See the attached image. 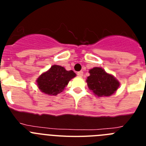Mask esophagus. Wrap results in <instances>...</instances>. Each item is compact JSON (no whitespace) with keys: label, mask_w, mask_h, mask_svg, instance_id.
Instances as JSON below:
<instances>
[{"label":"esophagus","mask_w":146,"mask_h":146,"mask_svg":"<svg viewBox=\"0 0 146 146\" xmlns=\"http://www.w3.org/2000/svg\"><path fill=\"white\" fill-rule=\"evenodd\" d=\"M77 74L78 76H79V77H82V75H83V72H82V71H80V72H78L77 73Z\"/></svg>","instance_id":"34e87169"}]
</instances>
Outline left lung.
<instances>
[{"label":"left lung","mask_w":146,"mask_h":146,"mask_svg":"<svg viewBox=\"0 0 146 146\" xmlns=\"http://www.w3.org/2000/svg\"><path fill=\"white\" fill-rule=\"evenodd\" d=\"M90 76L86 82L89 89L98 96H109L117 91L120 86L112 74H108L100 67H94L89 71Z\"/></svg>","instance_id":"1"}]
</instances>
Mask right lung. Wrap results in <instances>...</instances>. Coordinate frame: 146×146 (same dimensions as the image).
Returning <instances> with one entry per match:
<instances>
[{"label":"right lung","instance_id":"1","mask_svg":"<svg viewBox=\"0 0 146 146\" xmlns=\"http://www.w3.org/2000/svg\"><path fill=\"white\" fill-rule=\"evenodd\" d=\"M75 76L76 74L72 70L66 71L64 67L53 65L38 77L37 86L42 92L56 96L64 91L69 80Z\"/></svg>","mask_w":146,"mask_h":146}]
</instances>
